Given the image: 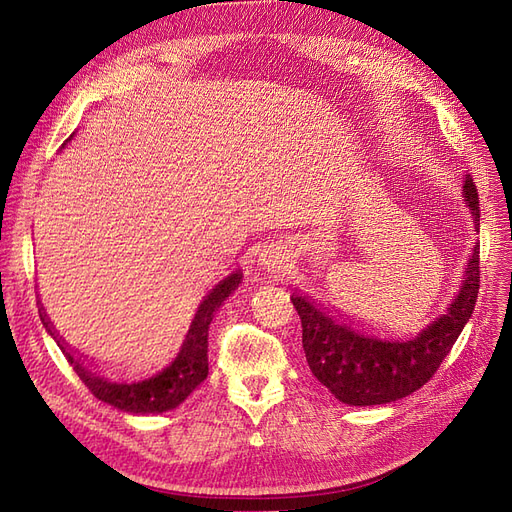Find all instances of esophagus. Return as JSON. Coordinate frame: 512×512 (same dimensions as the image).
<instances>
[{
	"label": "esophagus",
	"mask_w": 512,
	"mask_h": 512,
	"mask_svg": "<svg viewBox=\"0 0 512 512\" xmlns=\"http://www.w3.org/2000/svg\"><path fill=\"white\" fill-rule=\"evenodd\" d=\"M258 262L269 271H282L288 265V254L280 245H267L265 250L258 254Z\"/></svg>",
	"instance_id": "1"
}]
</instances>
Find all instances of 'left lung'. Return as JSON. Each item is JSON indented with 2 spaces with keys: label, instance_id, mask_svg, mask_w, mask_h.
<instances>
[{
  "label": "left lung",
  "instance_id": "left-lung-1",
  "mask_svg": "<svg viewBox=\"0 0 512 512\" xmlns=\"http://www.w3.org/2000/svg\"><path fill=\"white\" fill-rule=\"evenodd\" d=\"M463 198L478 228V192L470 177L463 183ZM478 250L476 245L459 294L446 314L410 339L363 335L322 312L312 299L292 294V305L301 316L305 359L318 382L348 406L391 404L421 389L436 374L474 312L480 288Z\"/></svg>",
  "mask_w": 512,
  "mask_h": 512
}]
</instances>
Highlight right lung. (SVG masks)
I'll return each instance as SVG.
<instances>
[{"label":"right lung","mask_w":512,"mask_h":512,"mask_svg":"<svg viewBox=\"0 0 512 512\" xmlns=\"http://www.w3.org/2000/svg\"><path fill=\"white\" fill-rule=\"evenodd\" d=\"M241 277H243L241 271L230 273L226 280H222L207 294L205 301L198 307V312L192 320V327L188 331V337H185L177 359L164 371H160L158 376L147 378L143 382H111L94 374V371L87 369L81 363V359H74V356L66 350V346L59 342V337L55 335L51 322L46 320L44 312L40 314V318L44 322L46 331L57 339V346L61 348V352H64L68 363L76 371V376L85 382L91 395H96L100 401H104V404H111L130 414H160L183 404L196 386L207 378L209 324L213 320V314L218 312V307L228 299V294L237 290V286L241 284Z\"/></svg>","instance_id":"add662e5"}]
</instances>
